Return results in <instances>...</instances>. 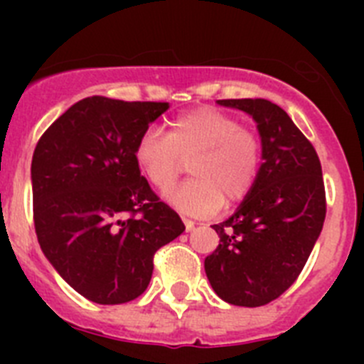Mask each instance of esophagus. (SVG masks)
Listing matches in <instances>:
<instances>
[{
  "mask_svg": "<svg viewBox=\"0 0 364 364\" xmlns=\"http://www.w3.org/2000/svg\"><path fill=\"white\" fill-rule=\"evenodd\" d=\"M184 224H186V231H191L193 228H195V224H197V222L191 220V218H186L184 217Z\"/></svg>",
  "mask_w": 364,
  "mask_h": 364,
  "instance_id": "obj_1",
  "label": "esophagus"
}]
</instances>
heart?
I'll list each match as a JSON object with an SVG mask.
<instances>
[{
    "label": "heart",
    "mask_w": 364,
    "mask_h": 364,
    "mask_svg": "<svg viewBox=\"0 0 364 364\" xmlns=\"http://www.w3.org/2000/svg\"><path fill=\"white\" fill-rule=\"evenodd\" d=\"M134 160L153 188L166 191L191 160L193 178L167 193V200L189 215H210L240 202L252 191L262 166V144L235 117L213 107H198L176 117L169 133L144 131Z\"/></svg>",
    "instance_id": "b5f03b06"
}]
</instances>
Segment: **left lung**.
Wrapping results in <instances>:
<instances>
[{
  "label": "left lung",
  "mask_w": 364,
  "mask_h": 364,
  "mask_svg": "<svg viewBox=\"0 0 364 364\" xmlns=\"http://www.w3.org/2000/svg\"><path fill=\"white\" fill-rule=\"evenodd\" d=\"M257 122L262 166L253 189L228 220L213 224L220 244L205 257L211 288L235 306L281 297L306 264L326 217L323 169L288 112L262 98L218 100Z\"/></svg>",
  "instance_id": "left-lung-1"
}]
</instances>
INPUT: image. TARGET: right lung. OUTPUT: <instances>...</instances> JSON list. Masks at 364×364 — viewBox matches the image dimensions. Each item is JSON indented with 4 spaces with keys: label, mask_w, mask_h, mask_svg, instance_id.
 Returning <instances> with one entry per match:
<instances>
[{
    "label": "right lung",
    "mask_w": 364,
    "mask_h": 364,
    "mask_svg": "<svg viewBox=\"0 0 364 364\" xmlns=\"http://www.w3.org/2000/svg\"><path fill=\"white\" fill-rule=\"evenodd\" d=\"M166 102L89 96L41 134L32 154V211L41 252L63 281L98 304L146 291L153 257L186 230L134 160L138 136Z\"/></svg>",
    "instance_id": "add662e5"
}]
</instances>
